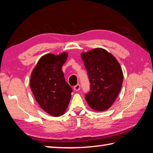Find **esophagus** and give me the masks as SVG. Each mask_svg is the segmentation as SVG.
<instances>
[{
	"label": "esophagus",
	"instance_id": "34e87169",
	"mask_svg": "<svg viewBox=\"0 0 153 153\" xmlns=\"http://www.w3.org/2000/svg\"><path fill=\"white\" fill-rule=\"evenodd\" d=\"M74 90H76V91H78V90H80V85L79 84L76 85V86L74 87Z\"/></svg>",
	"mask_w": 153,
	"mask_h": 153
}]
</instances>
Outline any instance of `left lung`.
Segmentation results:
<instances>
[{"label":"left lung","instance_id":"obj_1","mask_svg":"<svg viewBox=\"0 0 153 153\" xmlns=\"http://www.w3.org/2000/svg\"><path fill=\"white\" fill-rule=\"evenodd\" d=\"M90 81V92L85 95L92 109L107 110L117 97L123 82V72L114 56L98 48L82 53Z\"/></svg>","mask_w":153,"mask_h":153}]
</instances>
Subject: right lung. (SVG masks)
I'll list each match as a JSON object with an SVG mask.
<instances>
[{
  "instance_id": "obj_1",
  "label": "right lung",
  "mask_w": 153,
  "mask_h": 153,
  "mask_svg": "<svg viewBox=\"0 0 153 153\" xmlns=\"http://www.w3.org/2000/svg\"><path fill=\"white\" fill-rule=\"evenodd\" d=\"M67 56L66 53L58 55L47 54L40 59L31 74L30 87L36 101L54 117L65 113L73 91L62 71Z\"/></svg>"
}]
</instances>
